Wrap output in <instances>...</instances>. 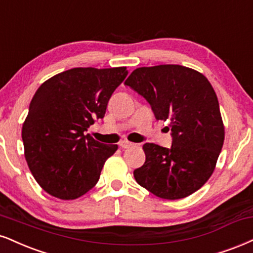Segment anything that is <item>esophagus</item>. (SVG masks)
<instances>
[{
    "instance_id": "34e87169",
    "label": "esophagus",
    "mask_w": 253,
    "mask_h": 253,
    "mask_svg": "<svg viewBox=\"0 0 253 253\" xmlns=\"http://www.w3.org/2000/svg\"><path fill=\"white\" fill-rule=\"evenodd\" d=\"M119 146H120L121 148H129L132 147V146H134V144H133V142L127 141V140H124V141H121L120 144H119Z\"/></svg>"
}]
</instances>
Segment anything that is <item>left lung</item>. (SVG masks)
<instances>
[{
	"label": "left lung",
	"instance_id": "8db88e82",
	"mask_svg": "<svg viewBox=\"0 0 253 253\" xmlns=\"http://www.w3.org/2000/svg\"><path fill=\"white\" fill-rule=\"evenodd\" d=\"M125 84L144 96L157 120L169 121L171 148L145 144V164L134 169L140 186L175 200L199 190L214 171L224 125L213 87L202 73L179 65L141 67Z\"/></svg>",
	"mask_w": 253,
	"mask_h": 253
}]
</instances>
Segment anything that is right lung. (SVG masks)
<instances>
[{
    "label": "right lung",
    "mask_w": 253,
    "mask_h": 253,
    "mask_svg": "<svg viewBox=\"0 0 253 253\" xmlns=\"http://www.w3.org/2000/svg\"><path fill=\"white\" fill-rule=\"evenodd\" d=\"M128 72L126 67L72 68L47 80L33 96L22 127L24 157L35 180L62 200L95 186L105 161L118 145L84 135Z\"/></svg>",
    "instance_id": "1"
}]
</instances>
